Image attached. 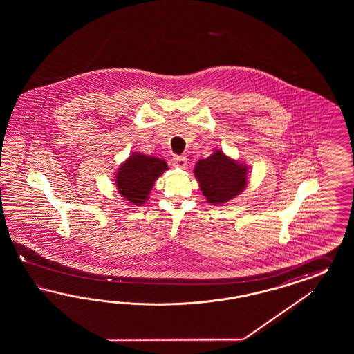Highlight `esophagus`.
I'll return each mask as SVG.
<instances>
[{
  "instance_id": "1",
  "label": "esophagus",
  "mask_w": 354,
  "mask_h": 354,
  "mask_svg": "<svg viewBox=\"0 0 354 354\" xmlns=\"http://www.w3.org/2000/svg\"><path fill=\"white\" fill-rule=\"evenodd\" d=\"M171 165L176 169H187L188 160H187V157H183V156H175V157H172Z\"/></svg>"
}]
</instances>
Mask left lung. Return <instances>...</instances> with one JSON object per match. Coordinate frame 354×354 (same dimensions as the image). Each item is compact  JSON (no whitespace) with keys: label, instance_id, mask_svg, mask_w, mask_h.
I'll return each mask as SVG.
<instances>
[{"label":"left lung","instance_id":"1","mask_svg":"<svg viewBox=\"0 0 354 354\" xmlns=\"http://www.w3.org/2000/svg\"><path fill=\"white\" fill-rule=\"evenodd\" d=\"M248 167L216 150L206 160H200L194 167V175L207 203L225 204L235 198L247 187Z\"/></svg>","mask_w":354,"mask_h":354}]
</instances>
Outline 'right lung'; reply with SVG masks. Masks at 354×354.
<instances>
[{
    "instance_id": "1",
    "label": "right lung",
    "mask_w": 354,
    "mask_h": 354,
    "mask_svg": "<svg viewBox=\"0 0 354 354\" xmlns=\"http://www.w3.org/2000/svg\"><path fill=\"white\" fill-rule=\"evenodd\" d=\"M165 170H167V163L163 160L133 153L117 172L118 192L131 204H144L154 182Z\"/></svg>"
}]
</instances>
